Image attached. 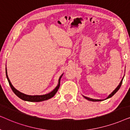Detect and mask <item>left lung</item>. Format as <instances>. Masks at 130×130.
Listing matches in <instances>:
<instances>
[{
  "mask_svg": "<svg viewBox=\"0 0 130 130\" xmlns=\"http://www.w3.org/2000/svg\"><path fill=\"white\" fill-rule=\"evenodd\" d=\"M124 77H123V78H122V80H121V82L120 83V84H119V85L118 86H117V88L113 90V91L112 92V93L110 94V95L108 96L106 98V99H108V98H111V97H112V96L114 95V94L116 93V92L118 91V90L120 89V87H121V85H122V80H123V79H124ZM83 97L85 98V99H88V101H93V102H98V101H104V99H92V98H88V97H86V96H83Z\"/></svg>",
  "mask_w": 130,
  "mask_h": 130,
  "instance_id": "8db88e82",
  "label": "left lung"
}]
</instances>
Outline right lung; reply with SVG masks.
<instances>
[{"instance_id": "1", "label": "right lung", "mask_w": 130, "mask_h": 130, "mask_svg": "<svg viewBox=\"0 0 130 130\" xmlns=\"http://www.w3.org/2000/svg\"><path fill=\"white\" fill-rule=\"evenodd\" d=\"M6 74L7 79H8V80L9 84L12 91H13V93H15L17 96H18L19 98L22 99V100L24 101H29V102H41V101L48 100V99L51 98H53L55 95H56V93H57V92L58 89H59L60 85V79H61V78L63 74H62V75L60 76L59 79H58V83L57 86L56 87V88H55L53 91L50 92V93L45 94V95H26V94L22 93V92H19V90L16 89L14 88L13 85H12L11 82H10V80L8 77V74H7L6 67Z\"/></svg>"}]
</instances>
